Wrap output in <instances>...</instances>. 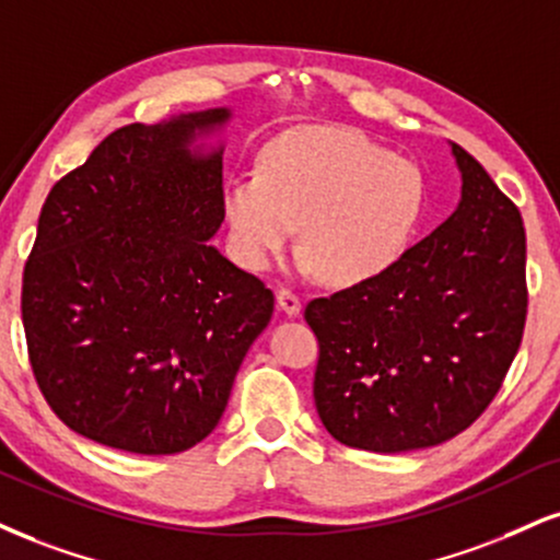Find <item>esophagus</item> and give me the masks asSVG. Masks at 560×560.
Masks as SVG:
<instances>
[{
    "instance_id": "esophagus-1",
    "label": "esophagus",
    "mask_w": 560,
    "mask_h": 560,
    "mask_svg": "<svg viewBox=\"0 0 560 560\" xmlns=\"http://www.w3.org/2000/svg\"><path fill=\"white\" fill-rule=\"evenodd\" d=\"M276 305H279L281 313L298 315L300 307H302V302H300L298 294L289 292V289H279V292H276Z\"/></svg>"
}]
</instances>
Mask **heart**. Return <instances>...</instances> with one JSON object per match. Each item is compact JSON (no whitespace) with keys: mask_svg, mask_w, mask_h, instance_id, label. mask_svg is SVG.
I'll return each mask as SVG.
<instances>
[{"mask_svg":"<svg viewBox=\"0 0 560 560\" xmlns=\"http://www.w3.org/2000/svg\"><path fill=\"white\" fill-rule=\"evenodd\" d=\"M229 250L247 271L271 268L300 224V273L360 287L407 250L425 211V177L347 127H298L271 140L258 174L221 195Z\"/></svg>","mask_w":560,"mask_h":560,"instance_id":"obj_1","label":"heart"}]
</instances>
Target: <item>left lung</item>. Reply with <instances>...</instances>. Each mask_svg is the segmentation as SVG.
I'll use <instances>...</instances> for the list:
<instances>
[{
	"mask_svg": "<svg viewBox=\"0 0 560 560\" xmlns=\"http://www.w3.org/2000/svg\"><path fill=\"white\" fill-rule=\"evenodd\" d=\"M462 200L388 271L307 302L313 396L349 448L399 454L467 430L493 401L527 320V237L480 161L451 143Z\"/></svg>",
	"mask_w": 560,
	"mask_h": 560,
	"instance_id": "obj_1",
	"label": "left lung"
}]
</instances>
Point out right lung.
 <instances>
[{
	"mask_svg": "<svg viewBox=\"0 0 560 560\" xmlns=\"http://www.w3.org/2000/svg\"><path fill=\"white\" fill-rule=\"evenodd\" d=\"M229 109L106 135L51 187L23 271L33 375L67 428L109 448H192L224 415L273 292L211 245Z\"/></svg>",
	"mask_w": 560,
	"mask_h": 560,
	"instance_id": "add662e5",
	"label": "right lung"
}]
</instances>
